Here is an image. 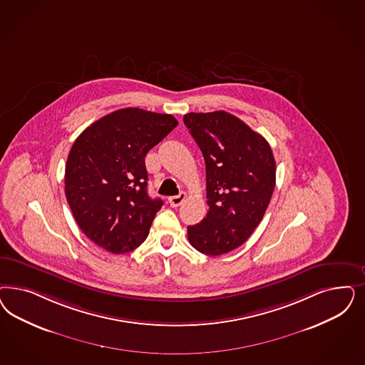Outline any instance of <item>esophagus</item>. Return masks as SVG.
Wrapping results in <instances>:
<instances>
[{
    "mask_svg": "<svg viewBox=\"0 0 365 365\" xmlns=\"http://www.w3.org/2000/svg\"><path fill=\"white\" fill-rule=\"evenodd\" d=\"M185 199H187V193H185V192H180V195L169 197V204H170V207L176 208V207H180V205L182 204V201L185 200Z\"/></svg>",
    "mask_w": 365,
    "mask_h": 365,
    "instance_id": "obj_1",
    "label": "esophagus"
}]
</instances>
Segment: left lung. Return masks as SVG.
Returning a JSON list of instances; mask_svg holds the SVG:
<instances>
[{
    "label": "left lung",
    "instance_id": "left-lung-1",
    "mask_svg": "<svg viewBox=\"0 0 365 365\" xmlns=\"http://www.w3.org/2000/svg\"><path fill=\"white\" fill-rule=\"evenodd\" d=\"M184 123L200 148L207 176V216L189 225V243L210 257L242 246L263 219L275 187L269 142L225 111L189 113Z\"/></svg>",
    "mask_w": 365,
    "mask_h": 365
}]
</instances>
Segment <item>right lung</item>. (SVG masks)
Here are the masks:
<instances>
[{"mask_svg": "<svg viewBox=\"0 0 365 365\" xmlns=\"http://www.w3.org/2000/svg\"><path fill=\"white\" fill-rule=\"evenodd\" d=\"M170 114L138 107L98 119L71 148L66 197L83 234L111 254H126L149 235L163 200L148 195L145 155L176 128Z\"/></svg>", "mask_w": 365, "mask_h": 365, "instance_id": "1", "label": "right lung"}]
</instances>
